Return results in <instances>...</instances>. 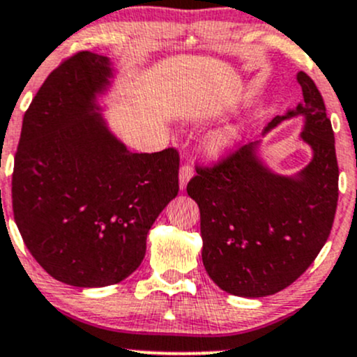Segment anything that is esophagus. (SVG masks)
I'll return each mask as SVG.
<instances>
[{
    "label": "esophagus",
    "mask_w": 357,
    "mask_h": 357,
    "mask_svg": "<svg viewBox=\"0 0 357 357\" xmlns=\"http://www.w3.org/2000/svg\"><path fill=\"white\" fill-rule=\"evenodd\" d=\"M192 175H194V172H192V168L189 167V165H183V167L180 168V172H178L180 190H185L187 183H189V180L192 178Z\"/></svg>",
    "instance_id": "34e87169"
}]
</instances>
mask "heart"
Segmentation results:
<instances>
[{
	"mask_svg": "<svg viewBox=\"0 0 357 357\" xmlns=\"http://www.w3.org/2000/svg\"><path fill=\"white\" fill-rule=\"evenodd\" d=\"M241 137V128L238 124H226L223 128L214 129L208 134L204 141V149L213 158H223L235 149Z\"/></svg>",
	"mask_w": 357,
	"mask_h": 357,
	"instance_id": "1",
	"label": "heart"
}]
</instances>
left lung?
Wrapping results in <instances>:
<instances>
[{"label":"left lung","mask_w":357,"mask_h":357,"mask_svg":"<svg viewBox=\"0 0 357 357\" xmlns=\"http://www.w3.org/2000/svg\"><path fill=\"white\" fill-rule=\"evenodd\" d=\"M303 102L264 131L301 117L300 141L312 160L293 175L267 163L262 139L213 170H197L187 194L201 211L202 264L221 289L241 298L279 293L312 266L328 238L339 197V167L331 119L320 91L300 71Z\"/></svg>","instance_id":"8db88e82"}]
</instances>
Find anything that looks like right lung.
<instances>
[{"label": "right lung", "instance_id": "right-lung-1", "mask_svg": "<svg viewBox=\"0 0 357 357\" xmlns=\"http://www.w3.org/2000/svg\"><path fill=\"white\" fill-rule=\"evenodd\" d=\"M117 70L79 52L30 103L15 155L13 214L33 259L64 284L103 287L143 262L153 223L178 194V155L132 153L100 100Z\"/></svg>", "mask_w": 357, "mask_h": 357}]
</instances>
